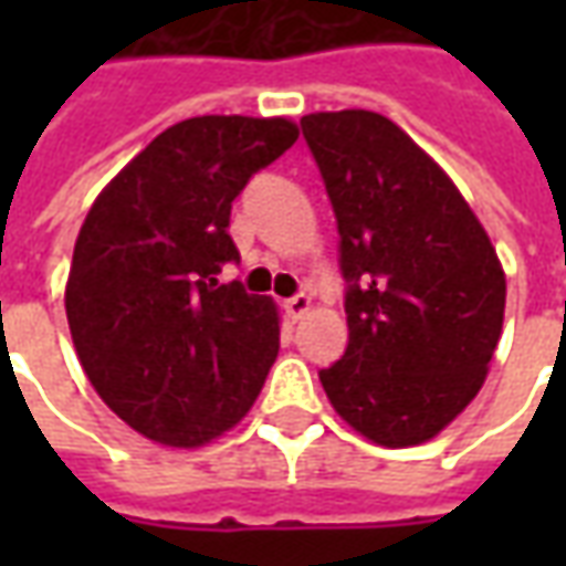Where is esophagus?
Segmentation results:
<instances>
[{
    "mask_svg": "<svg viewBox=\"0 0 566 566\" xmlns=\"http://www.w3.org/2000/svg\"><path fill=\"white\" fill-rule=\"evenodd\" d=\"M308 308H312V296L306 294H296L291 300H284V312L291 315V318H303Z\"/></svg>",
    "mask_w": 566,
    "mask_h": 566,
    "instance_id": "34e87169",
    "label": "esophagus"
}]
</instances>
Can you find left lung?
I'll list each match as a JSON object with an SVG mask.
<instances>
[{
    "label": "left lung",
    "mask_w": 566,
    "mask_h": 566,
    "mask_svg": "<svg viewBox=\"0 0 566 566\" xmlns=\"http://www.w3.org/2000/svg\"><path fill=\"white\" fill-rule=\"evenodd\" d=\"M327 187L345 279L348 345L321 385L379 446L437 437L485 381L503 327L497 251L458 187L388 117L300 120Z\"/></svg>",
    "instance_id": "1"
}]
</instances>
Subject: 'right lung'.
<instances>
[{"instance_id":"obj_1","label":"right lung","mask_w":566,"mask_h":566,"mask_svg":"<svg viewBox=\"0 0 566 566\" xmlns=\"http://www.w3.org/2000/svg\"><path fill=\"white\" fill-rule=\"evenodd\" d=\"M284 117L175 124L127 163L84 218L66 318L87 379L142 437L197 449L242 421L279 355L270 296L223 284L227 233L251 175L296 142Z\"/></svg>"}]
</instances>
